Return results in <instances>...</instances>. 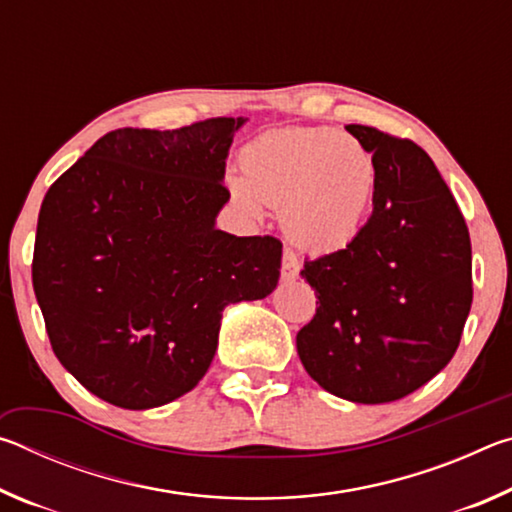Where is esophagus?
Instances as JSON below:
<instances>
[{"mask_svg": "<svg viewBox=\"0 0 512 512\" xmlns=\"http://www.w3.org/2000/svg\"><path fill=\"white\" fill-rule=\"evenodd\" d=\"M300 273V259L291 248H284L282 253V277L284 280H296Z\"/></svg>", "mask_w": 512, "mask_h": 512, "instance_id": "obj_1", "label": "esophagus"}]
</instances>
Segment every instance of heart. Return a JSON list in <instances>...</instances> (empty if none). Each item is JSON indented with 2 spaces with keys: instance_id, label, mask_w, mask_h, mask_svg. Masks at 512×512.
<instances>
[{
  "instance_id": "b5f03b06",
  "label": "heart",
  "mask_w": 512,
  "mask_h": 512,
  "mask_svg": "<svg viewBox=\"0 0 512 512\" xmlns=\"http://www.w3.org/2000/svg\"><path fill=\"white\" fill-rule=\"evenodd\" d=\"M244 180L230 198L250 216L282 207L287 235L314 253L341 250L363 228L375 192V160L357 137L329 126H293L255 137L239 153Z\"/></svg>"
}]
</instances>
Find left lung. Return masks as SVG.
Masks as SVG:
<instances>
[{
	"mask_svg": "<svg viewBox=\"0 0 512 512\" xmlns=\"http://www.w3.org/2000/svg\"><path fill=\"white\" fill-rule=\"evenodd\" d=\"M375 160L372 214L341 250L305 259L316 314L298 357L327 393L402 400L436 377L472 307V244L456 198L418 144L350 124Z\"/></svg>",
	"mask_w": 512,
	"mask_h": 512,
	"instance_id": "obj_1",
	"label": "left lung"
}]
</instances>
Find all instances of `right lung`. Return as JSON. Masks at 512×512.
Instances as JSON below:
<instances>
[{
    "instance_id": "right-lung-1",
    "label": "right lung",
    "mask_w": 512,
    "mask_h": 512,
    "mask_svg": "<svg viewBox=\"0 0 512 512\" xmlns=\"http://www.w3.org/2000/svg\"><path fill=\"white\" fill-rule=\"evenodd\" d=\"M241 124L117 128L49 187L33 291L58 361L101 400L142 411L189 393L214 359L221 311L275 289L282 241L214 228Z\"/></svg>"
}]
</instances>
